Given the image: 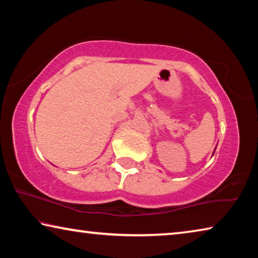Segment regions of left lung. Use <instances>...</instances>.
<instances>
[{
    "mask_svg": "<svg viewBox=\"0 0 258 258\" xmlns=\"http://www.w3.org/2000/svg\"><path fill=\"white\" fill-rule=\"evenodd\" d=\"M213 155H214V152H213Z\"/></svg>",
    "mask_w": 258,
    "mask_h": 258,
    "instance_id": "1",
    "label": "left lung"
}]
</instances>
